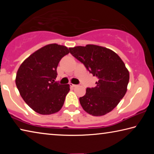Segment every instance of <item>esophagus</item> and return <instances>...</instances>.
I'll use <instances>...</instances> for the list:
<instances>
[{"mask_svg":"<svg viewBox=\"0 0 154 154\" xmlns=\"http://www.w3.org/2000/svg\"><path fill=\"white\" fill-rule=\"evenodd\" d=\"M71 85L72 88H75L78 86V85H75V84H72V83H71Z\"/></svg>","mask_w":154,"mask_h":154,"instance_id":"esophagus-1","label":"esophagus"}]
</instances>
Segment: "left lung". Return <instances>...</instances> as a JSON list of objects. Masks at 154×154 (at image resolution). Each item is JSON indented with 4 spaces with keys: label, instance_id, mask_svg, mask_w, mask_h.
<instances>
[{
    "label": "left lung",
    "instance_id": "8db88e82",
    "mask_svg": "<svg viewBox=\"0 0 154 154\" xmlns=\"http://www.w3.org/2000/svg\"><path fill=\"white\" fill-rule=\"evenodd\" d=\"M70 53L98 78L96 86L87 88L79 102L85 112L93 116L109 113L120 102L127 91L129 71L118 54L96 45L69 48Z\"/></svg>",
    "mask_w": 154,
    "mask_h": 154
}]
</instances>
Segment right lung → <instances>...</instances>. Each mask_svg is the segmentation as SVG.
<instances>
[{
    "instance_id": "1",
    "label": "right lung",
    "mask_w": 154,
    "mask_h": 154,
    "mask_svg": "<svg viewBox=\"0 0 154 154\" xmlns=\"http://www.w3.org/2000/svg\"><path fill=\"white\" fill-rule=\"evenodd\" d=\"M69 52L66 46L49 44L31 54L18 69L16 86L23 100L36 113L54 114L63 106L70 85L54 82L60 60Z\"/></svg>"
}]
</instances>
